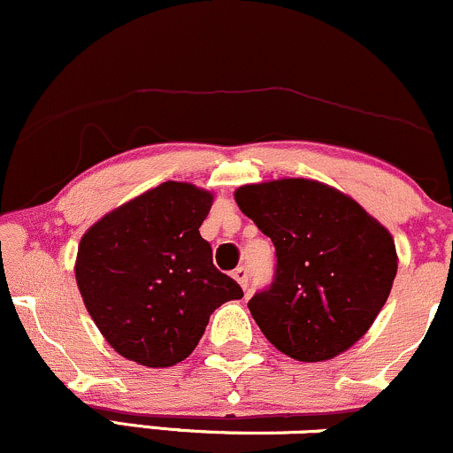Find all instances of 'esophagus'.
I'll return each mask as SVG.
<instances>
[{"instance_id":"esophagus-1","label":"esophagus","mask_w":453,"mask_h":453,"mask_svg":"<svg viewBox=\"0 0 453 453\" xmlns=\"http://www.w3.org/2000/svg\"><path fill=\"white\" fill-rule=\"evenodd\" d=\"M232 277H234V280L241 283L242 290H247V288H250V268H247V266H238L236 271L232 273Z\"/></svg>"}]
</instances>
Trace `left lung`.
Masks as SVG:
<instances>
[{
	"mask_svg": "<svg viewBox=\"0 0 453 453\" xmlns=\"http://www.w3.org/2000/svg\"><path fill=\"white\" fill-rule=\"evenodd\" d=\"M234 200L277 251L275 281L250 301L266 340L305 364L355 346L394 286L389 230L350 196L310 178L242 185Z\"/></svg>",
	"mask_w": 453,
	"mask_h": 453,
	"instance_id": "8db88e82",
	"label": "left lung"
}]
</instances>
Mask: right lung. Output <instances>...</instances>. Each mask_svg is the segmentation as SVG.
<instances>
[{
  "instance_id": "obj_1",
  "label": "right lung",
  "mask_w": 453,
  "mask_h": 453,
  "mask_svg": "<svg viewBox=\"0 0 453 453\" xmlns=\"http://www.w3.org/2000/svg\"><path fill=\"white\" fill-rule=\"evenodd\" d=\"M212 196L167 180L98 219L74 262L79 292L107 344L146 367L185 361L208 318L241 286L212 265L200 236Z\"/></svg>"
}]
</instances>
